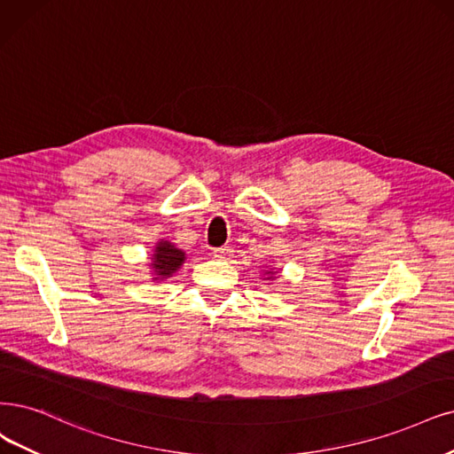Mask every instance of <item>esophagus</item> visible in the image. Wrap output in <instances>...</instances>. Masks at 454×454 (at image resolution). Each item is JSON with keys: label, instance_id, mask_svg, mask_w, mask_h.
<instances>
[{"label": "esophagus", "instance_id": "esophagus-1", "mask_svg": "<svg viewBox=\"0 0 454 454\" xmlns=\"http://www.w3.org/2000/svg\"><path fill=\"white\" fill-rule=\"evenodd\" d=\"M230 254H231V250L228 247H221V248L213 250V256L218 260H226V258H230Z\"/></svg>", "mask_w": 454, "mask_h": 454}]
</instances>
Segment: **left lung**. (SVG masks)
Here are the masks:
<instances>
[{
	"label": "left lung",
	"mask_w": 454,
	"mask_h": 454,
	"mask_svg": "<svg viewBox=\"0 0 454 454\" xmlns=\"http://www.w3.org/2000/svg\"><path fill=\"white\" fill-rule=\"evenodd\" d=\"M278 271L280 270H277V267H275V270H273V267H270V270L263 271V280H275V278H278Z\"/></svg>",
	"instance_id": "8db88e82"
}]
</instances>
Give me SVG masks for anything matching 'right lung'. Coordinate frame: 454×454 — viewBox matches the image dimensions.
Returning a JSON list of instances; mask_svg holds the SVG:
<instances>
[{"instance_id":"right-lung-1","label":"right lung","mask_w":454,"mask_h":454,"mask_svg":"<svg viewBox=\"0 0 454 454\" xmlns=\"http://www.w3.org/2000/svg\"><path fill=\"white\" fill-rule=\"evenodd\" d=\"M187 260L184 250L176 247L172 241L159 239L153 247V254L149 258V275L153 282H162L174 277Z\"/></svg>"}]
</instances>
